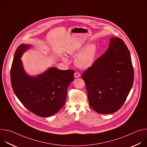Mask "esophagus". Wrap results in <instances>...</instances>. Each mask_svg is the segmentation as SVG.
<instances>
[{
	"label": "esophagus",
	"instance_id": "obj_1",
	"mask_svg": "<svg viewBox=\"0 0 147 147\" xmlns=\"http://www.w3.org/2000/svg\"><path fill=\"white\" fill-rule=\"evenodd\" d=\"M74 77H75L76 78L79 77H80V74L79 73H78V72H76V73H74Z\"/></svg>",
	"mask_w": 147,
	"mask_h": 147
}]
</instances>
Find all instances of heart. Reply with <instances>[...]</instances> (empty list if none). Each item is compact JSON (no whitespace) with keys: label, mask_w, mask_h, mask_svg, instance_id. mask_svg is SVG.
<instances>
[{"label":"heart","mask_w":147,"mask_h":147,"mask_svg":"<svg viewBox=\"0 0 147 147\" xmlns=\"http://www.w3.org/2000/svg\"><path fill=\"white\" fill-rule=\"evenodd\" d=\"M97 48L95 44H91L87 45L76 57V65L80 68L87 69L94 63L96 55ZM66 61V59H65Z\"/></svg>","instance_id":"b5f03b06"}]
</instances>
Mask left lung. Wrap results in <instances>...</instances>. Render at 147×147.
<instances>
[{
    "label": "left lung",
    "mask_w": 147,
    "mask_h": 147,
    "mask_svg": "<svg viewBox=\"0 0 147 147\" xmlns=\"http://www.w3.org/2000/svg\"><path fill=\"white\" fill-rule=\"evenodd\" d=\"M82 78L90 106L95 112L109 114L119 110L134 81L131 56L124 41L112 37L107 51L83 73Z\"/></svg>",
    "instance_id": "obj_1"
}]
</instances>
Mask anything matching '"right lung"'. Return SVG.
<instances>
[{
	"instance_id": "right-lung-1",
	"label": "right lung",
	"mask_w": 147,
	"mask_h": 147,
	"mask_svg": "<svg viewBox=\"0 0 147 147\" xmlns=\"http://www.w3.org/2000/svg\"><path fill=\"white\" fill-rule=\"evenodd\" d=\"M29 47L20 45L15 52L10 70L11 86L16 96L28 111L38 116L49 117L63 107L74 71L52 67L36 77H29L20 59Z\"/></svg>"
}]
</instances>
